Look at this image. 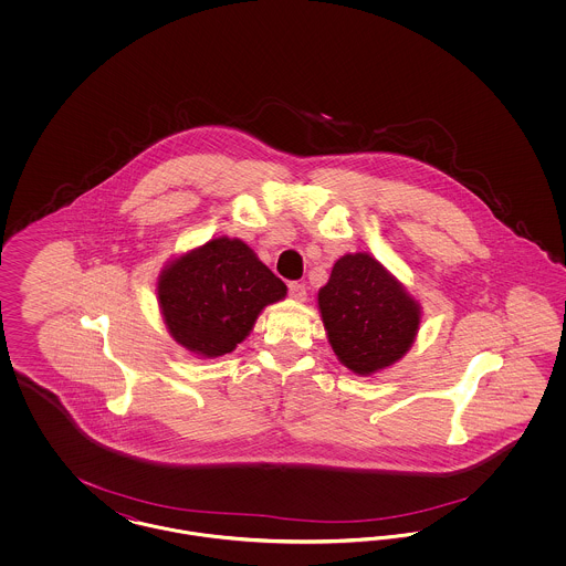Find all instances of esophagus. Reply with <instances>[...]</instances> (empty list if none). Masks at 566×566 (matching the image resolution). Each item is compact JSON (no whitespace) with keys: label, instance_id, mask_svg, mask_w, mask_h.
Wrapping results in <instances>:
<instances>
[{"label":"esophagus","instance_id":"obj_1","mask_svg":"<svg viewBox=\"0 0 566 566\" xmlns=\"http://www.w3.org/2000/svg\"><path fill=\"white\" fill-rule=\"evenodd\" d=\"M289 295L296 303H303L305 298H307V289H305V284H301V282H291L289 284Z\"/></svg>","mask_w":566,"mask_h":566}]
</instances>
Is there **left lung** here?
Returning <instances> with one entry per match:
<instances>
[{
	"label": "left lung",
	"mask_w": 566,
	"mask_h": 566,
	"mask_svg": "<svg viewBox=\"0 0 566 566\" xmlns=\"http://www.w3.org/2000/svg\"><path fill=\"white\" fill-rule=\"evenodd\" d=\"M316 298L331 348L356 376L399 363L422 323L420 301L369 252L337 259Z\"/></svg>",
	"instance_id": "obj_1"
}]
</instances>
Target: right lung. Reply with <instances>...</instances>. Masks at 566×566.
I'll list each match as a JSON object with an SVG mask.
<instances>
[{
	"label": "right lung",
	"instance_id": "add662e5",
	"mask_svg": "<svg viewBox=\"0 0 566 566\" xmlns=\"http://www.w3.org/2000/svg\"><path fill=\"white\" fill-rule=\"evenodd\" d=\"M286 284L238 238L218 235L165 263L157 303L171 339L197 358L235 350Z\"/></svg>",
	"mask_w": 566,
	"mask_h": 566
}]
</instances>
